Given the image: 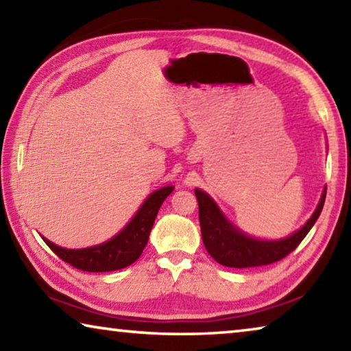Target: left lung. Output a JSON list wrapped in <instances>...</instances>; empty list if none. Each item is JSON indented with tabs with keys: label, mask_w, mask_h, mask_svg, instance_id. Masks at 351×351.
I'll return each mask as SVG.
<instances>
[{
	"label": "left lung",
	"mask_w": 351,
	"mask_h": 351,
	"mask_svg": "<svg viewBox=\"0 0 351 351\" xmlns=\"http://www.w3.org/2000/svg\"><path fill=\"white\" fill-rule=\"evenodd\" d=\"M195 195L198 199L201 235L210 257L228 268H254L282 260L300 245L322 212L326 190L304 228L282 240H257L243 234L223 215L209 195L199 189H195Z\"/></svg>",
	"instance_id": "obj_1"
}]
</instances>
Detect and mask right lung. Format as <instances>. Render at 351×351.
I'll return each instance as SVG.
<instances>
[{
	"label": "right lung",
	"instance_id": "add662e5",
	"mask_svg": "<svg viewBox=\"0 0 351 351\" xmlns=\"http://www.w3.org/2000/svg\"><path fill=\"white\" fill-rule=\"evenodd\" d=\"M173 192V187L167 186L154 192L148 197L141 209L136 212L121 232L102 245L85 247V249H64L46 240L43 241L57 254L63 261H66L74 268L86 272H110L127 268L141 257L142 251L148 241V235L153 228L154 218L158 215L159 207L164 199Z\"/></svg>",
	"mask_w": 351,
	"mask_h": 351
}]
</instances>
